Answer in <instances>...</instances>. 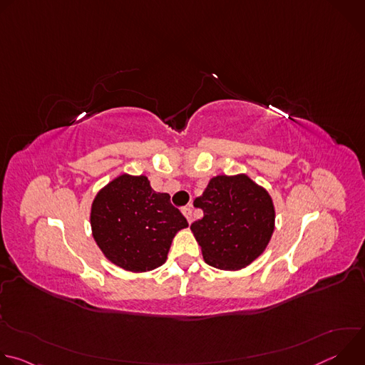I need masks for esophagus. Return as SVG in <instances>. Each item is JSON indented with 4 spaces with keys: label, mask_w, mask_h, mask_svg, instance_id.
<instances>
[{
    "label": "esophagus",
    "mask_w": 365,
    "mask_h": 365,
    "mask_svg": "<svg viewBox=\"0 0 365 365\" xmlns=\"http://www.w3.org/2000/svg\"><path fill=\"white\" fill-rule=\"evenodd\" d=\"M182 214L186 217V220H187V222L189 224H192V221H193V218H192V210L189 206H185V207H182Z\"/></svg>",
    "instance_id": "1"
}]
</instances>
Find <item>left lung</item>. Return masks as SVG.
I'll return each instance as SVG.
<instances>
[{
	"label": "left lung",
	"instance_id": "8db88e82",
	"mask_svg": "<svg viewBox=\"0 0 365 365\" xmlns=\"http://www.w3.org/2000/svg\"><path fill=\"white\" fill-rule=\"evenodd\" d=\"M203 211L190 230L205 262L220 270H241L262 255L274 231L269 192L247 175L215 176L193 200Z\"/></svg>",
	"mask_w": 365,
	"mask_h": 365
}]
</instances>
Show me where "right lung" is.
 <instances>
[{
  "label": "right lung",
  "instance_id": "add662e5",
  "mask_svg": "<svg viewBox=\"0 0 365 365\" xmlns=\"http://www.w3.org/2000/svg\"><path fill=\"white\" fill-rule=\"evenodd\" d=\"M186 218L168 193L154 192L145 176L120 175L103 186L91 206L92 235L115 266L134 273L160 267Z\"/></svg>",
  "mask_w": 365,
  "mask_h": 365
}]
</instances>
